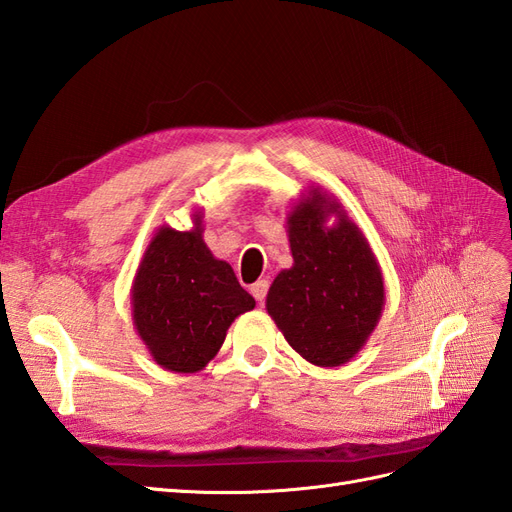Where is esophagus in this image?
I'll return each mask as SVG.
<instances>
[{
  "label": "esophagus",
  "mask_w": 512,
  "mask_h": 512,
  "mask_svg": "<svg viewBox=\"0 0 512 512\" xmlns=\"http://www.w3.org/2000/svg\"><path fill=\"white\" fill-rule=\"evenodd\" d=\"M267 290H269V282H267V280H258V282L252 284V288H250V292L254 294V299H256L258 303L265 301Z\"/></svg>",
  "instance_id": "1"
}]
</instances>
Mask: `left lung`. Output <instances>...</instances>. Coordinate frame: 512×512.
<instances>
[{"instance_id": "8db88e82", "label": "left lung", "mask_w": 512, "mask_h": 512, "mask_svg": "<svg viewBox=\"0 0 512 512\" xmlns=\"http://www.w3.org/2000/svg\"><path fill=\"white\" fill-rule=\"evenodd\" d=\"M292 267L277 273L267 312L305 361L339 367L363 350L384 309V277L367 237L337 198L309 185L286 215Z\"/></svg>"}]
</instances>
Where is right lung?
Returning <instances> with one entry per match:
<instances>
[{
	"instance_id": "right-lung-1",
	"label": "right lung",
	"mask_w": 512,
	"mask_h": 512,
	"mask_svg": "<svg viewBox=\"0 0 512 512\" xmlns=\"http://www.w3.org/2000/svg\"><path fill=\"white\" fill-rule=\"evenodd\" d=\"M203 209L192 228L162 224L145 247L132 280V322L151 359L177 374H196L220 352L235 318L254 309L226 260L203 239Z\"/></svg>"
}]
</instances>
